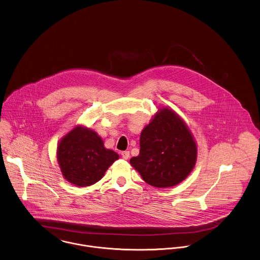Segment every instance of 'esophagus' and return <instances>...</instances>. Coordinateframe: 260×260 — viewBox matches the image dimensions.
I'll list each match as a JSON object with an SVG mask.
<instances>
[{
  "label": "esophagus",
  "instance_id": "34e87169",
  "mask_svg": "<svg viewBox=\"0 0 260 260\" xmlns=\"http://www.w3.org/2000/svg\"><path fill=\"white\" fill-rule=\"evenodd\" d=\"M121 156H122L123 159H128V157H129V152H128V151L121 152Z\"/></svg>",
  "mask_w": 260,
  "mask_h": 260
}]
</instances>
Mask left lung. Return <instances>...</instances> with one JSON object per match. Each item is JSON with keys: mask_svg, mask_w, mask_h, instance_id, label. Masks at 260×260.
Wrapping results in <instances>:
<instances>
[{"mask_svg": "<svg viewBox=\"0 0 260 260\" xmlns=\"http://www.w3.org/2000/svg\"><path fill=\"white\" fill-rule=\"evenodd\" d=\"M140 155L129 159L143 180L156 188L180 184L197 160V144L186 122L170 107L157 109L140 139Z\"/></svg>", "mask_w": 260, "mask_h": 260, "instance_id": "obj_1", "label": "left lung"}]
</instances>
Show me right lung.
Returning <instances> with one entry per match:
<instances>
[{"mask_svg":"<svg viewBox=\"0 0 260 260\" xmlns=\"http://www.w3.org/2000/svg\"><path fill=\"white\" fill-rule=\"evenodd\" d=\"M104 147L102 138L92 129L76 125L66 134L57 147V160L65 180L77 187L95 184L118 158Z\"/></svg>","mask_w":260,"mask_h":260,"instance_id":"right-lung-1","label":"right lung"}]
</instances>
